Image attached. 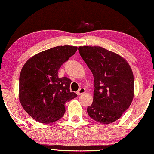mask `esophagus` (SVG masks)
I'll return each mask as SVG.
<instances>
[{"instance_id": "esophagus-1", "label": "esophagus", "mask_w": 154, "mask_h": 154, "mask_svg": "<svg viewBox=\"0 0 154 154\" xmlns=\"http://www.w3.org/2000/svg\"><path fill=\"white\" fill-rule=\"evenodd\" d=\"M85 93V88H83V87L80 88V89L78 90V91H77V95H81V94H82Z\"/></svg>"}]
</instances>
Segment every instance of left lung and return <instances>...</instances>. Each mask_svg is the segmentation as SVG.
Masks as SVG:
<instances>
[{
  "instance_id": "obj_1",
  "label": "left lung",
  "mask_w": 154,
  "mask_h": 154,
  "mask_svg": "<svg viewBox=\"0 0 154 154\" xmlns=\"http://www.w3.org/2000/svg\"><path fill=\"white\" fill-rule=\"evenodd\" d=\"M78 50L94 77L93 100L87 113L98 122L112 123L132 102V69L125 59L102 47L79 46Z\"/></svg>"
}]
</instances>
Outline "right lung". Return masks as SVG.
Returning <instances> with one entry per match:
<instances>
[{"label":"right lung","instance_id":"1","mask_svg":"<svg viewBox=\"0 0 154 154\" xmlns=\"http://www.w3.org/2000/svg\"><path fill=\"white\" fill-rule=\"evenodd\" d=\"M77 46H57L40 52L26 62L19 78V100L35 120L54 122L65 112V103L77 95L70 92L71 81L58 77V70L75 54Z\"/></svg>","mask_w":154,"mask_h":154}]
</instances>
